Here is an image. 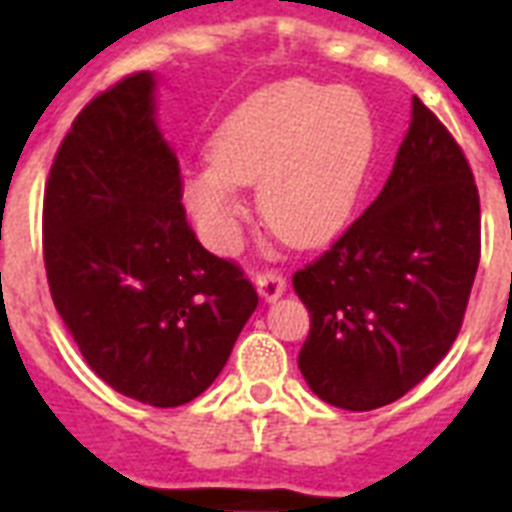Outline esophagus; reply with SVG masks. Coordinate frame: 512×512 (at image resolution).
Listing matches in <instances>:
<instances>
[{"label":"esophagus","instance_id":"esophagus-1","mask_svg":"<svg viewBox=\"0 0 512 512\" xmlns=\"http://www.w3.org/2000/svg\"><path fill=\"white\" fill-rule=\"evenodd\" d=\"M257 284V292L263 297L265 303H273V300H279L284 292H287V279L281 276L279 271H265L260 273L255 279Z\"/></svg>","mask_w":512,"mask_h":512}]
</instances>
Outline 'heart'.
<instances>
[{
    "label": "heart",
    "instance_id": "b5f03b06",
    "mask_svg": "<svg viewBox=\"0 0 512 512\" xmlns=\"http://www.w3.org/2000/svg\"><path fill=\"white\" fill-rule=\"evenodd\" d=\"M372 111L356 90L284 79L231 108L209 138V164L183 177V201L212 249L236 247L257 185L260 215L297 247L348 225L374 159Z\"/></svg>",
    "mask_w": 512,
    "mask_h": 512
}]
</instances>
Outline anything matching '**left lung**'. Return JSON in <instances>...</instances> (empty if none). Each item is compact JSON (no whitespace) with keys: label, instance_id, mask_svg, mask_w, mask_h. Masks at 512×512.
<instances>
[{"label":"left lung","instance_id":"8db88e82","mask_svg":"<svg viewBox=\"0 0 512 512\" xmlns=\"http://www.w3.org/2000/svg\"><path fill=\"white\" fill-rule=\"evenodd\" d=\"M481 257L468 159L412 98V122L380 196L327 255L292 276L311 313L297 364L327 404H393L449 353Z\"/></svg>","mask_w":512,"mask_h":512}]
</instances>
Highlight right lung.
I'll list each match as a JSON object with an SVG mask.
<instances>
[{
  "label": "right lung",
  "instance_id": "right-lung-1",
  "mask_svg": "<svg viewBox=\"0 0 512 512\" xmlns=\"http://www.w3.org/2000/svg\"><path fill=\"white\" fill-rule=\"evenodd\" d=\"M156 84L151 71L127 76L76 116L42 228L52 303L87 366L116 393L170 409L223 372L257 292L185 223Z\"/></svg>",
  "mask_w": 512,
  "mask_h": 512
}]
</instances>
